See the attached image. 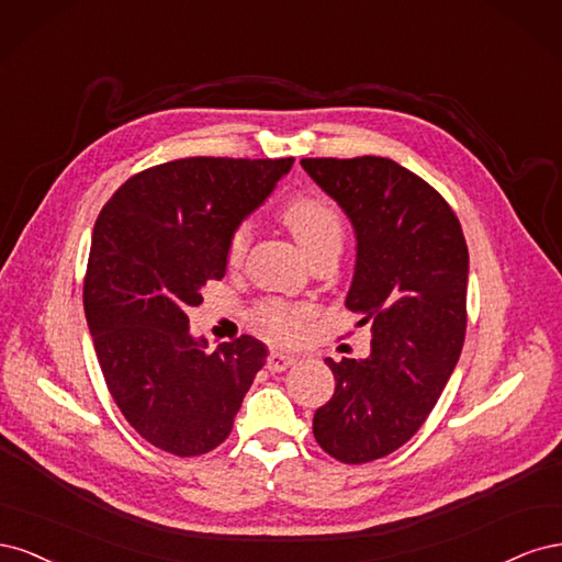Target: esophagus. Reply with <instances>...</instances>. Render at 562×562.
<instances>
[{
    "label": "esophagus",
    "instance_id": "34e87169",
    "mask_svg": "<svg viewBox=\"0 0 562 562\" xmlns=\"http://www.w3.org/2000/svg\"><path fill=\"white\" fill-rule=\"evenodd\" d=\"M295 361H297V359H295V356H291V353L271 351V353L267 356V368H269L271 372H281V370H285V368H291Z\"/></svg>",
    "mask_w": 562,
    "mask_h": 562
}]
</instances>
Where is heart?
<instances>
[{"label":"heart","instance_id":"obj_1","mask_svg":"<svg viewBox=\"0 0 562 562\" xmlns=\"http://www.w3.org/2000/svg\"><path fill=\"white\" fill-rule=\"evenodd\" d=\"M283 225L293 232L307 258L321 250H339L345 244V217L335 203L323 194H297L281 209ZM248 225H236L225 246L229 267H239L248 250ZM312 310L307 304L265 300L248 312L250 326L277 345H291L307 330Z\"/></svg>","mask_w":562,"mask_h":562}]
</instances>
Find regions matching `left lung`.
Returning <instances> with one entry per match:
<instances>
[{"mask_svg": "<svg viewBox=\"0 0 562 562\" xmlns=\"http://www.w3.org/2000/svg\"><path fill=\"white\" fill-rule=\"evenodd\" d=\"M300 164L356 229L359 250L347 310L372 330L368 359H326L335 394L314 415V438L337 462H375L427 422L462 353L464 232L448 201L396 161Z\"/></svg>", "mask_w": 562, "mask_h": 562, "instance_id": "1", "label": "left lung"}]
</instances>
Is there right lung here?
Masks as SVG:
<instances>
[{
	"mask_svg": "<svg viewBox=\"0 0 562 562\" xmlns=\"http://www.w3.org/2000/svg\"><path fill=\"white\" fill-rule=\"evenodd\" d=\"M285 159L187 157L131 176L100 211L83 312L105 384L147 443L178 457L232 434L267 349L250 335L206 351L187 310L225 277L229 232L291 171Z\"/></svg>",
	"mask_w": 562,
	"mask_h": 562,
	"instance_id": "add662e5",
	"label": "right lung"
}]
</instances>
